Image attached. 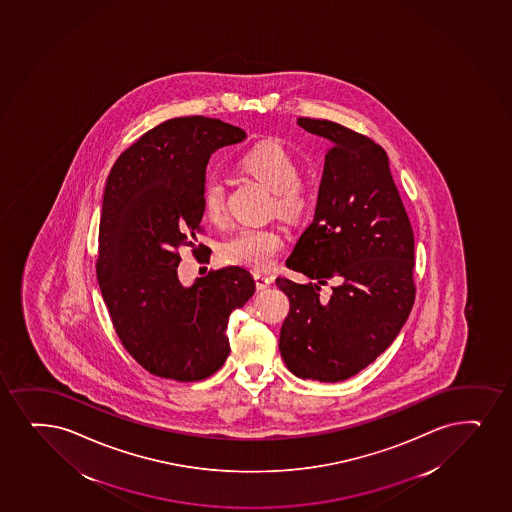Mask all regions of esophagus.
<instances>
[{
	"label": "esophagus",
	"instance_id": "esophagus-1",
	"mask_svg": "<svg viewBox=\"0 0 512 512\" xmlns=\"http://www.w3.org/2000/svg\"><path fill=\"white\" fill-rule=\"evenodd\" d=\"M253 279H255V286H257L259 291H262V289L265 288H269V286L272 284V277L265 276V274H260V272H255V274H253Z\"/></svg>",
	"mask_w": 512,
	"mask_h": 512
}]
</instances>
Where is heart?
<instances>
[{
    "label": "heart",
    "instance_id": "1",
    "mask_svg": "<svg viewBox=\"0 0 512 512\" xmlns=\"http://www.w3.org/2000/svg\"><path fill=\"white\" fill-rule=\"evenodd\" d=\"M240 168L274 192V209L284 219H296L307 211L310 193L298 180L300 169L279 142H262L240 157ZM205 216L217 223L224 216V188L209 176L202 185ZM284 247L281 233L274 228H241L224 240L219 250L226 264L253 271H269Z\"/></svg>",
    "mask_w": 512,
    "mask_h": 512
}]
</instances>
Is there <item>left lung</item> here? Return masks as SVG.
Returning a JSON list of instances; mask_svg holds the SVG:
<instances>
[{
    "label": "left lung",
    "instance_id": "8db88e82",
    "mask_svg": "<svg viewBox=\"0 0 512 512\" xmlns=\"http://www.w3.org/2000/svg\"><path fill=\"white\" fill-rule=\"evenodd\" d=\"M296 123L331 147L312 224L288 259L308 281L276 279L289 298L279 351L296 377L339 382L377 360L403 329L415 301V238L380 145L334 121ZM327 280L333 293L322 296Z\"/></svg>",
    "mask_w": 512,
    "mask_h": 512
}]
</instances>
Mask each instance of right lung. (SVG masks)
<instances>
[{
    "label": "right lung",
    "instance_id": "1",
    "mask_svg": "<svg viewBox=\"0 0 512 512\" xmlns=\"http://www.w3.org/2000/svg\"><path fill=\"white\" fill-rule=\"evenodd\" d=\"M245 139L221 120L173 118L130 145L106 181L97 281L121 343L157 377L193 382L223 367L229 315L255 293L238 265L181 283L176 252L195 247L212 154ZM205 251L193 248L200 260H209Z\"/></svg>",
    "mask_w": 512,
    "mask_h": 512
}]
</instances>
